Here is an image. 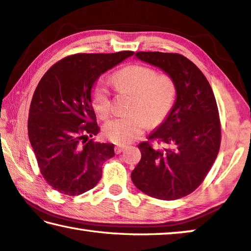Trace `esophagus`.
Returning a JSON list of instances; mask_svg holds the SVG:
<instances>
[{
	"instance_id": "1",
	"label": "esophagus",
	"mask_w": 251,
	"mask_h": 251,
	"mask_svg": "<svg viewBox=\"0 0 251 251\" xmlns=\"http://www.w3.org/2000/svg\"><path fill=\"white\" fill-rule=\"evenodd\" d=\"M125 149H126V146H124V145H117V146H115V153H116V154H121Z\"/></svg>"
}]
</instances>
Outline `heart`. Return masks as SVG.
I'll return each instance as SVG.
<instances>
[{
    "label": "heart",
    "mask_w": 251,
    "mask_h": 251,
    "mask_svg": "<svg viewBox=\"0 0 251 251\" xmlns=\"http://www.w3.org/2000/svg\"><path fill=\"white\" fill-rule=\"evenodd\" d=\"M111 82L118 91L133 96L130 115L109 119L102 132L116 144H128L141 136L151 124H158L170 113L176 97V85L169 75H157L150 67L132 65L117 71ZM93 106L97 116H109L111 100L109 90L102 81L93 89Z\"/></svg>",
    "instance_id": "1"
}]
</instances>
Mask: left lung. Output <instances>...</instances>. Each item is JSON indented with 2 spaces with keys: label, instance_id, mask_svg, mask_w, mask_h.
<instances>
[{
  "label": "left lung",
  "instance_id": "8db88e82",
  "mask_svg": "<svg viewBox=\"0 0 251 251\" xmlns=\"http://www.w3.org/2000/svg\"><path fill=\"white\" fill-rule=\"evenodd\" d=\"M136 58L169 75L176 99L164 122L138 145L142 158L132 172L138 190L160 200L192 193L211 169L220 149L221 126L209 81L194 63L178 53L141 51Z\"/></svg>",
  "mask_w": 251,
  "mask_h": 251
}]
</instances>
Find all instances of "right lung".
Wrapping results in <instances>:
<instances>
[{
    "instance_id": "obj_1",
    "label": "right lung",
    "mask_w": 251,
    "mask_h": 251,
    "mask_svg": "<svg viewBox=\"0 0 251 251\" xmlns=\"http://www.w3.org/2000/svg\"><path fill=\"white\" fill-rule=\"evenodd\" d=\"M133 51L77 53L51 67L38 83L30 105L27 133L42 176L58 192L79 196L101 177L114 144L90 140L99 133L91 90L100 75Z\"/></svg>"
}]
</instances>
